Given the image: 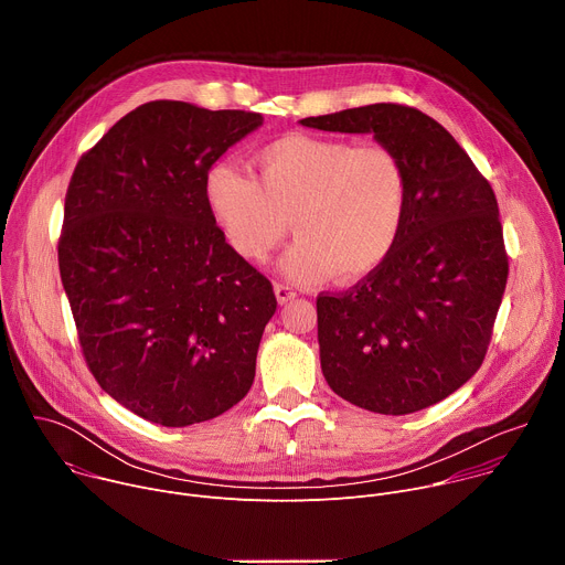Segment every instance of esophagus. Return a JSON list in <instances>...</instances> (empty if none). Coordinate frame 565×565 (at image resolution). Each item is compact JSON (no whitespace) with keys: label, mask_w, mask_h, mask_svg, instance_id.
Instances as JSON below:
<instances>
[{"label":"esophagus","mask_w":565,"mask_h":565,"mask_svg":"<svg viewBox=\"0 0 565 565\" xmlns=\"http://www.w3.org/2000/svg\"><path fill=\"white\" fill-rule=\"evenodd\" d=\"M275 295H277L279 303H286V301L297 297V290L292 286H288V284H275Z\"/></svg>","instance_id":"1"}]
</instances>
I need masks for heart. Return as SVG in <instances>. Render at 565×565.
<instances>
[{
    "label": "heart",
    "instance_id": "obj_1",
    "mask_svg": "<svg viewBox=\"0 0 565 565\" xmlns=\"http://www.w3.org/2000/svg\"><path fill=\"white\" fill-rule=\"evenodd\" d=\"M255 166L259 179L230 163L205 174L207 210L234 255L266 262L292 221L299 238L281 268L295 281H360L388 259L409 210V174L391 147L284 134Z\"/></svg>",
    "mask_w": 565,
    "mask_h": 565
}]
</instances>
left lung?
Instances as JSON below:
<instances>
[{"mask_svg": "<svg viewBox=\"0 0 565 565\" xmlns=\"http://www.w3.org/2000/svg\"><path fill=\"white\" fill-rule=\"evenodd\" d=\"M373 134L409 174L405 230L388 259L344 292H319L329 386L351 405L405 416L451 395L482 364L508 284L499 203L454 136L427 114L377 103L303 118Z\"/></svg>", "mask_w": 565, "mask_h": 565, "instance_id": "obj_1", "label": "left lung"}]
</instances>
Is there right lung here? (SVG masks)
Masks as SVG:
<instances>
[{
	"label": "right lung",
	"mask_w": 565,
	"mask_h": 565,
	"mask_svg": "<svg viewBox=\"0 0 565 565\" xmlns=\"http://www.w3.org/2000/svg\"><path fill=\"white\" fill-rule=\"evenodd\" d=\"M262 122L145 103L73 170L57 262L79 349L103 391L149 423L212 420L253 386L277 299L225 244L205 174Z\"/></svg>",
	"instance_id": "right-lung-1"
}]
</instances>
